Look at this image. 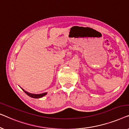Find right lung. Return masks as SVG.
I'll return each instance as SVG.
<instances>
[{"label": "right lung", "instance_id": "right-lung-1", "mask_svg": "<svg viewBox=\"0 0 129 129\" xmlns=\"http://www.w3.org/2000/svg\"><path fill=\"white\" fill-rule=\"evenodd\" d=\"M22 89V88H21ZM22 90L24 91L25 93H26L27 95L31 97V98H42L45 96L47 94V93H41V94H32V93H28V92L25 91V90L22 89Z\"/></svg>", "mask_w": 129, "mask_h": 129}]
</instances>
